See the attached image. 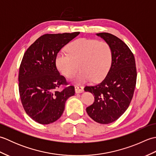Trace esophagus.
<instances>
[{
    "label": "esophagus",
    "mask_w": 156,
    "mask_h": 156,
    "mask_svg": "<svg viewBox=\"0 0 156 156\" xmlns=\"http://www.w3.org/2000/svg\"><path fill=\"white\" fill-rule=\"evenodd\" d=\"M75 91H76V93H81V92H84V87H82V86H80V85L76 86Z\"/></svg>",
    "instance_id": "1"
}]
</instances>
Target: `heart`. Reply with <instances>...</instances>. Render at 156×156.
I'll use <instances>...</instances> for the list:
<instances>
[{"label":"heart","instance_id":"obj_1","mask_svg":"<svg viewBox=\"0 0 156 156\" xmlns=\"http://www.w3.org/2000/svg\"><path fill=\"white\" fill-rule=\"evenodd\" d=\"M68 53L60 52L56 58L58 70L68 78H72L79 69L81 72L76 78L78 83L92 80H103L110 70L112 53L110 45L103 41L82 38L69 45Z\"/></svg>","mask_w":156,"mask_h":156}]
</instances>
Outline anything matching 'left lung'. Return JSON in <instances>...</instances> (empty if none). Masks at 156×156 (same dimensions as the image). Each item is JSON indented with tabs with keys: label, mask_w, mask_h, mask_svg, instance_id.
<instances>
[{
	"label": "left lung",
	"mask_w": 156,
	"mask_h": 156,
	"mask_svg": "<svg viewBox=\"0 0 156 156\" xmlns=\"http://www.w3.org/2000/svg\"><path fill=\"white\" fill-rule=\"evenodd\" d=\"M97 35L110 45L112 60L110 70L101 83L84 88L94 97V103L87 108V112L94 121L108 124L117 120L130 105L137 69L133 54L121 39L108 33Z\"/></svg>",
	"instance_id": "8db88e82"
}]
</instances>
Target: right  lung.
Returning <instances> with one entry per match:
<instances>
[{
  "label": "right lung",
  "instance_id": "obj_1",
  "mask_svg": "<svg viewBox=\"0 0 156 156\" xmlns=\"http://www.w3.org/2000/svg\"><path fill=\"white\" fill-rule=\"evenodd\" d=\"M79 34H45L23 55L19 72L20 98L26 113L39 123L48 125L57 121L64 111L66 100L75 94L74 87L68 86L55 62L60 49ZM62 85L64 89L58 91Z\"/></svg>",
  "mask_w": 156,
  "mask_h": 156
}]
</instances>
